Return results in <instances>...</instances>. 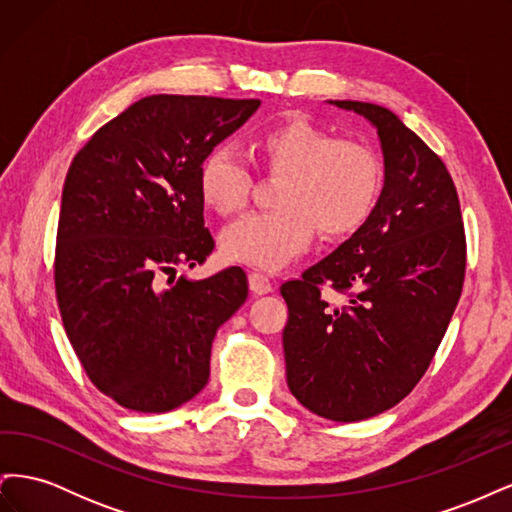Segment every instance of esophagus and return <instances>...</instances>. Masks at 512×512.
<instances>
[{"label": "esophagus", "instance_id": "esophagus-1", "mask_svg": "<svg viewBox=\"0 0 512 512\" xmlns=\"http://www.w3.org/2000/svg\"><path fill=\"white\" fill-rule=\"evenodd\" d=\"M247 280H250V290H252L254 294H267V292H271V288H273L271 280H269V277H267L265 273L252 271L250 275H247Z\"/></svg>", "mask_w": 512, "mask_h": 512}]
</instances>
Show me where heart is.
I'll use <instances>...</instances> for the list:
<instances>
[{
	"label": "heart",
	"mask_w": 512,
	"mask_h": 512,
	"mask_svg": "<svg viewBox=\"0 0 512 512\" xmlns=\"http://www.w3.org/2000/svg\"><path fill=\"white\" fill-rule=\"evenodd\" d=\"M258 151L267 168L284 175L273 211H256L222 232L226 258L275 271L322 237L342 239L359 230L378 207L384 170L378 153L307 119H290L262 132ZM205 203L224 215L241 211L252 192V173L235 149L220 145L200 162Z\"/></svg>",
	"instance_id": "b5f03b06"
}]
</instances>
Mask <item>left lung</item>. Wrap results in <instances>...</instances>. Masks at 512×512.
I'll list each match as a JSON object with an SVG mask.
<instances>
[{
	"label": "left lung",
	"mask_w": 512,
	"mask_h": 512,
	"mask_svg": "<svg viewBox=\"0 0 512 512\" xmlns=\"http://www.w3.org/2000/svg\"><path fill=\"white\" fill-rule=\"evenodd\" d=\"M378 130V207L301 280L282 284L286 380L299 404L354 423L397 406L423 378L466 275L459 196L444 162L389 108L329 100ZM324 285L347 294L331 306Z\"/></svg>",
	"instance_id": "1"
}]
</instances>
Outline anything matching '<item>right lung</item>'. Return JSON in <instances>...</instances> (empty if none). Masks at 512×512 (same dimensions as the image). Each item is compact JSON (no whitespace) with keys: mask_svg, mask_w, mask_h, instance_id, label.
<instances>
[{"mask_svg":"<svg viewBox=\"0 0 512 512\" xmlns=\"http://www.w3.org/2000/svg\"><path fill=\"white\" fill-rule=\"evenodd\" d=\"M260 100L147 96L76 153L61 192L55 292L89 380L134 412H168L209 380L211 344L247 299L243 269L177 277L213 252L198 168Z\"/></svg>","mask_w":512,"mask_h":512,"instance_id":"add662e5","label":"right lung"}]
</instances>
